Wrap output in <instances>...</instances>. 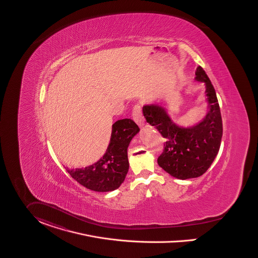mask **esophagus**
<instances>
[{"instance_id":"obj_1","label":"esophagus","mask_w":258,"mask_h":258,"mask_svg":"<svg viewBox=\"0 0 258 258\" xmlns=\"http://www.w3.org/2000/svg\"><path fill=\"white\" fill-rule=\"evenodd\" d=\"M132 116H133L134 121L137 123L140 127H143V126L145 125V119H144V116H143L142 108H141V106H140L139 104H136V105L133 107Z\"/></svg>"}]
</instances>
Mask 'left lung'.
I'll use <instances>...</instances> for the list:
<instances>
[{"instance_id": "1", "label": "left lung", "mask_w": 258, "mask_h": 258, "mask_svg": "<svg viewBox=\"0 0 258 258\" xmlns=\"http://www.w3.org/2000/svg\"><path fill=\"white\" fill-rule=\"evenodd\" d=\"M196 79L205 82L209 111L205 119L191 128H181L172 122L165 109L151 104L143 107L148 123L164 138L158 165L171 176L185 180L202 176L210 167L219 152L223 134L222 117L214 87L206 71L199 67Z\"/></svg>"}]
</instances>
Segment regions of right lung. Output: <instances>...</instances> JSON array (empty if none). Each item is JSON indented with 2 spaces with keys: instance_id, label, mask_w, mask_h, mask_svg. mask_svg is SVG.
<instances>
[{
  "instance_id": "1",
  "label": "right lung",
  "mask_w": 258,
  "mask_h": 258,
  "mask_svg": "<svg viewBox=\"0 0 258 258\" xmlns=\"http://www.w3.org/2000/svg\"><path fill=\"white\" fill-rule=\"evenodd\" d=\"M139 130L132 119L116 121L112 125L110 143L103 157L85 168H68L67 171L87 189L109 191L119 188L129 169L127 149Z\"/></svg>"
}]
</instances>
